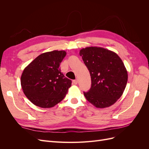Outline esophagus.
Listing matches in <instances>:
<instances>
[{
	"mask_svg": "<svg viewBox=\"0 0 149 149\" xmlns=\"http://www.w3.org/2000/svg\"><path fill=\"white\" fill-rule=\"evenodd\" d=\"M77 83H78V79H74L73 81V84H77Z\"/></svg>",
	"mask_w": 149,
	"mask_h": 149,
	"instance_id": "34e87169",
	"label": "esophagus"
}]
</instances>
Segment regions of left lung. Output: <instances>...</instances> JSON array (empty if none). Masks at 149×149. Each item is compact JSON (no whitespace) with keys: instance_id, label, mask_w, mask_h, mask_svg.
<instances>
[{"instance_id":"8db88e82","label":"left lung","mask_w":149,"mask_h":149,"mask_svg":"<svg viewBox=\"0 0 149 149\" xmlns=\"http://www.w3.org/2000/svg\"><path fill=\"white\" fill-rule=\"evenodd\" d=\"M89 71L91 87L84 92L86 100L97 108L109 107L123 95L127 83V71L120 58L101 47H89L79 52Z\"/></svg>"}]
</instances>
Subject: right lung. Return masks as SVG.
<instances>
[{"label":"right lung","instance_id":"obj_1","mask_svg":"<svg viewBox=\"0 0 149 149\" xmlns=\"http://www.w3.org/2000/svg\"><path fill=\"white\" fill-rule=\"evenodd\" d=\"M66 55L63 50L43 53L24 69L20 79L22 88L35 106L52 107L66 95L71 80L66 78L60 68Z\"/></svg>","mask_w":149,"mask_h":149}]
</instances>
